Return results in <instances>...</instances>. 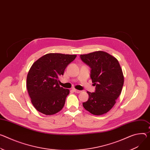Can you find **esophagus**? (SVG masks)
I'll use <instances>...</instances> for the list:
<instances>
[{
	"instance_id": "esophagus-1",
	"label": "esophagus",
	"mask_w": 150,
	"mask_h": 150,
	"mask_svg": "<svg viewBox=\"0 0 150 150\" xmlns=\"http://www.w3.org/2000/svg\"><path fill=\"white\" fill-rule=\"evenodd\" d=\"M73 91L75 93H81V91H81V90H76V89H73Z\"/></svg>"
}]
</instances>
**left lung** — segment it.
<instances>
[{
  "mask_svg": "<svg viewBox=\"0 0 150 150\" xmlns=\"http://www.w3.org/2000/svg\"><path fill=\"white\" fill-rule=\"evenodd\" d=\"M90 68V78L95 91H87L88 99L83 103L84 108L93 115L108 112L114 106L121 94L124 76L118 61L108 53L99 51L80 55Z\"/></svg>",
  "mask_w": 150,
  "mask_h": 150,
  "instance_id": "left-lung-1",
  "label": "left lung"
}]
</instances>
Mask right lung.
Returning a JSON list of instances; mask_svg holds the SVG:
<instances>
[{
  "label": "right lung",
  "mask_w": 150,
  "mask_h": 150,
  "mask_svg": "<svg viewBox=\"0 0 150 150\" xmlns=\"http://www.w3.org/2000/svg\"><path fill=\"white\" fill-rule=\"evenodd\" d=\"M76 55L49 53L32 66L27 76V89L36 110L45 115H52L63 108L69 90L61 87L59 78Z\"/></svg>",
  "instance_id": "1"
}]
</instances>
